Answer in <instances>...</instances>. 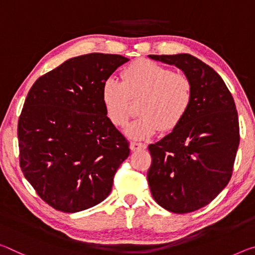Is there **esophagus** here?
I'll return each instance as SVG.
<instances>
[{"label":"esophagus","instance_id":"esophagus-1","mask_svg":"<svg viewBox=\"0 0 255 255\" xmlns=\"http://www.w3.org/2000/svg\"><path fill=\"white\" fill-rule=\"evenodd\" d=\"M146 148V145L144 143H136V142H131L130 143V149L131 151H139V149H145Z\"/></svg>","mask_w":255,"mask_h":255}]
</instances>
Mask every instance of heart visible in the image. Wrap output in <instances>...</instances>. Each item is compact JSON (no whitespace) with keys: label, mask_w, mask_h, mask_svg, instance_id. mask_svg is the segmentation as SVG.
I'll return each instance as SVG.
<instances>
[{"label":"heart","mask_w":255,"mask_h":255,"mask_svg":"<svg viewBox=\"0 0 255 255\" xmlns=\"http://www.w3.org/2000/svg\"><path fill=\"white\" fill-rule=\"evenodd\" d=\"M194 88L184 74L140 59L121 71V83L108 78L102 85L101 101L108 120L115 127L126 126L132 113L131 102H138V119L129 125L126 134L145 139L159 130L172 131L183 123L192 107Z\"/></svg>","instance_id":"b5f03b06"}]
</instances>
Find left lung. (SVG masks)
<instances>
[{
	"instance_id": "1",
	"label": "left lung",
	"mask_w": 255,
	"mask_h": 255,
	"mask_svg": "<svg viewBox=\"0 0 255 255\" xmlns=\"http://www.w3.org/2000/svg\"><path fill=\"white\" fill-rule=\"evenodd\" d=\"M176 66L192 80L194 99L178 127L148 145L153 199L173 213L196 211L229 183L240 145L235 102L221 77L191 54L148 55Z\"/></svg>"
}]
</instances>
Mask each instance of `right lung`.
Instances as JSON below:
<instances>
[{"label":"right lung","instance_id":"obj_1","mask_svg":"<svg viewBox=\"0 0 255 255\" xmlns=\"http://www.w3.org/2000/svg\"><path fill=\"white\" fill-rule=\"evenodd\" d=\"M129 59L91 53L36 80L18 121L19 162L44 202L74 213L106 200L129 143L108 120L102 85Z\"/></svg>","mask_w":255,"mask_h":255}]
</instances>
